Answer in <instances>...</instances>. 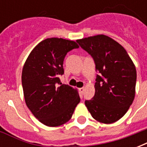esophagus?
Returning a JSON list of instances; mask_svg holds the SVG:
<instances>
[{"instance_id": "1", "label": "esophagus", "mask_w": 147, "mask_h": 147, "mask_svg": "<svg viewBox=\"0 0 147 147\" xmlns=\"http://www.w3.org/2000/svg\"><path fill=\"white\" fill-rule=\"evenodd\" d=\"M80 94H83V92H84V90H85V88L84 87H81V88H80Z\"/></svg>"}]
</instances>
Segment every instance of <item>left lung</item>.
Returning a JSON list of instances; mask_svg holds the SVG:
<instances>
[{"label": "left lung", "mask_w": 147, "mask_h": 147, "mask_svg": "<svg viewBox=\"0 0 147 147\" xmlns=\"http://www.w3.org/2000/svg\"><path fill=\"white\" fill-rule=\"evenodd\" d=\"M89 53L98 71L95 94L85 105L94 119L112 123L124 116L136 94V69L122 45L104 34L76 41Z\"/></svg>", "instance_id": "obj_1"}]
</instances>
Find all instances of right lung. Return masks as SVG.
<instances>
[{"label": "right lung", "instance_id": "obj_1", "mask_svg": "<svg viewBox=\"0 0 147 147\" xmlns=\"http://www.w3.org/2000/svg\"><path fill=\"white\" fill-rule=\"evenodd\" d=\"M76 42L58 38L43 40L28 56L22 71L26 105L46 126L57 127L70 120L80 98L76 89L62 84L65 56Z\"/></svg>", "mask_w": 147, "mask_h": 147}]
</instances>
